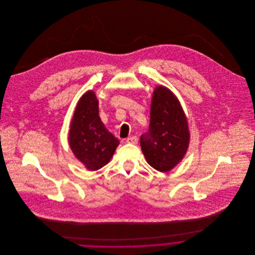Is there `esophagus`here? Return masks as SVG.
Masks as SVG:
<instances>
[{
  "label": "esophagus",
  "instance_id": "1",
  "mask_svg": "<svg viewBox=\"0 0 255 255\" xmlns=\"http://www.w3.org/2000/svg\"><path fill=\"white\" fill-rule=\"evenodd\" d=\"M137 137L136 136H130L128 138L126 139V142L127 143H130V144H136L137 143Z\"/></svg>",
  "mask_w": 255,
  "mask_h": 255
}]
</instances>
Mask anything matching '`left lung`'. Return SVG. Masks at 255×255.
<instances>
[{
  "label": "left lung",
  "mask_w": 255,
  "mask_h": 255,
  "mask_svg": "<svg viewBox=\"0 0 255 255\" xmlns=\"http://www.w3.org/2000/svg\"><path fill=\"white\" fill-rule=\"evenodd\" d=\"M189 144V129L180 101L165 86L152 95L149 130L140 136L147 163L159 172H169L184 157Z\"/></svg>",
  "instance_id": "1"
}]
</instances>
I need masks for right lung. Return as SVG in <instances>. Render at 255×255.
I'll return each instance as SVG.
<instances>
[{
  "instance_id": "1",
  "label": "right lung",
  "mask_w": 255,
  "mask_h": 255,
  "mask_svg": "<svg viewBox=\"0 0 255 255\" xmlns=\"http://www.w3.org/2000/svg\"><path fill=\"white\" fill-rule=\"evenodd\" d=\"M69 143L74 156L89 171L99 170L108 164L120 144L99 117L98 100L93 90L84 93L77 102Z\"/></svg>"
}]
</instances>
